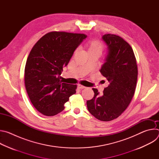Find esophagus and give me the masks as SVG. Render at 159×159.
<instances>
[{
    "label": "esophagus",
    "instance_id": "esophagus-1",
    "mask_svg": "<svg viewBox=\"0 0 159 159\" xmlns=\"http://www.w3.org/2000/svg\"><path fill=\"white\" fill-rule=\"evenodd\" d=\"M77 87H78L79 89H85V86L82 85H80V84H78V85H77Z\"/></svg>",
    "mask_w": 159,
    "mask_h": 159
}]
</instances>
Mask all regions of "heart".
Instances as JSON below:
<instances>
[{
  "mask_svg": "<svg viewBox=\"0 0 159 159\" xmlns=\"http://www.w3.org/2000/svg\"><path fill=\"white\" fill-rule=\"evenodd\" d=\"M84 48L87 55H96L100 56L104 50V44L98 39H92L85 44Z\"/></svg>",
  "mask_w": 159,
  "mask_h": 159,
  "instance_id": "obj_1",
  "label": "heart"
}]
</instances>
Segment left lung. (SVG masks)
<instances>
[{"label":"left lung","instance_id":"left-lung-1","mask_svg":"<svg viewBox=\"0 0 159 159\" xmlns=\"http://www.w3.org/2000/svg\"><path fill=\"white\" fill-rule=\"evenodd\" d=\"M108 53L100 72L109 85L100 96L93 88L94 98L87 101L89 112L102 121L118 118L129 106L137 85L138 67L130 45L119 36L106 34L102 36Z\"/></svg>","mask_w":159,"mask_h":159}]
</instances>
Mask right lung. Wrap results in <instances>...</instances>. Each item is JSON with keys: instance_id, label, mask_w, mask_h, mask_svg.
<instances>
[{"instance_id": "add662e5", "label": "right lung", "mask_w": 159, "mask_h": 159, "mask_svg": "<svg viewBox=\"0 0 159 159\" xmlns=\"http://www.w3.org/2000/svg\"><path fill=\"white\" fill-rule=\"evenodd\" d=\"M86 37L84 34L52 31L31 49L25 66V83L31 103L41 114H58L70 96L76 93L77 85L62 82L60 75Z\"/></svg>"}]
</instances>
